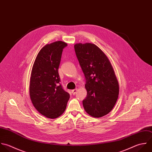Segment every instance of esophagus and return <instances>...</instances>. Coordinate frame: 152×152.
Returning a JSON list of instances; mask_svg holds the SVG:
<instances>
[{"label": "esophagus", "mask_w": 152, "mask_h": 152, "mask_svg": "<svg viewBox=\"0 0 152 152\" xmlns=\"http://www.w3.org/2000/svg\"><path fill=\"white\" fill-rule=\"evenodd\" d=\"M77 89H75L72 90V94H73V95H75V94L77 93Z\"/></svg>", "instance_id": "1"}]
</instances>
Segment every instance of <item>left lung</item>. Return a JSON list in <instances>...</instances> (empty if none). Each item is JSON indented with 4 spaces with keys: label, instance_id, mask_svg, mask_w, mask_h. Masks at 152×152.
<instances>
[{
    "label": "left lung",
    "instance_id": "obj_1",
    "mask_svg": "<svg viewBox=\"0 0 152 152\" xmlns=\"http://www.w3.org/2000/svg\"><path fill=\"white\" fill-rule=\"evenodd\" d=\"M74 47L86 79L84 109L93 117H102L113 110L118 97L119 84L114 70L107 56L95 44L78 43Z\"/></svg>",
    "mask_w": 152,
    "mask_h": 152
}]
</instances>
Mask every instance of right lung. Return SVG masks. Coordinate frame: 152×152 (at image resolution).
Wrapping results in <instances>:
<instances>
[{"instance_id": "add662e5", "label": "right lung", "mask_w": 152, "mask_h": 152, "mask_svg": "<svg viewBox=\"0 0 152 152\" xmlns=\"http://www.w3.org/2000/svg\"><path fill=\"white\" fill-rule=\"evenodd\" d=\"M67 43L58 41L45 45L34 61L30 78L29 95L35 109L47 118H58L64 112L70 95L60 83L58 69Z\"/></svg>"}]
</instances>
